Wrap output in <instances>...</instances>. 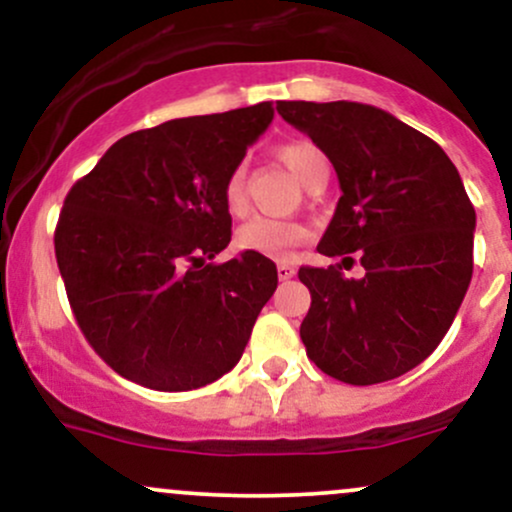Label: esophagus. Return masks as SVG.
Listing matches in <instances>:
<instances>
[{
    "instance_id": "esophagus-1",
    "label": "esophagus",
    "mask_w": 512,
    "mask_h": 512,
    "mask_svg": "<svg viewBox=\"0 0 512 512\" xmlns=\"http://www.w3.org/2000/svg\"><path fill=\"white\" fill-rule=\"evenodd\" d=\"M276 274H279L281 281H289V279H293V274H296V269H293L291 264L281 262V264H276Z\"/></svg>"
}]
</instances>
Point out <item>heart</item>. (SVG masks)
Listing matches in <instances>:
<instances>
[{"label":"heart","instance_id":"1","mask_svg":"<svg viewBox=\"0 0 512 512\" xmlns=\"http://www.w3.org/2000/svg\"><path fill=\"white\" fill-rule=\"evenodd\" d=\"M276 156L308 190L330 175V163H327L325 154L310 142L281 144L276 149ZM223 204L231 214H238L245 207V170L240 166L233 168L226 178ZM305 240H308V228L303 223L267 219V216H255V219L245 221L236 233V245L240 250L257 252V255L272 257V260H289L291 250Z\"/></svg>","mask_w":512,"mask_h":512}]
</instances>
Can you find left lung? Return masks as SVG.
<instances>
[{
  "mask_svg": "<svg viewBox=\"0 0 512 512\" xmlns=\"http://www.w3.org/2000/svg\"><path fill=\"white\" fill-rule=\"evenodd\" d=\"M276 110L337 170V209L317 252L356 259L301 267L310 291L301 325L308 358L349 385H375L419 366L450 330L472 281V202L440 146L373 105L279 101Z\"/></svg>",
  "mask_w": 512,
  "mask_h": 512,
  "instance_id": "obj_1",
  "label": "left lung"
}]
</instances>
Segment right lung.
Returning <instances> with one entry per match:
<instances>
[{"mask_svg": "<svg viewBox=\"0 0 512 512\" xmlns=\"http://www.w3.org/2000/svg\"><path fill=\"white\" fill-rule=\"evenodd\" d=\"M272 117L257 103L139 129L69 190L57 267L88 344L122 378L197 390L243 356L276 264L257 252L211 260L231 243L223 185Z\"/></svg>", "mask_w": 512, "mask_h": 512, "instance_id": "add662e5", "label": "right lung"}]
</instances>
